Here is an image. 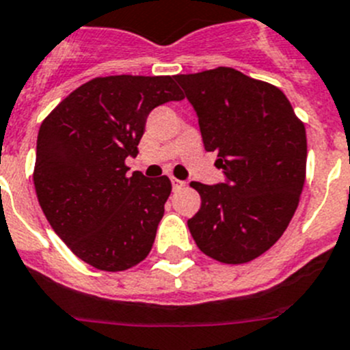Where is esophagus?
<instances>
[{"instance_id": "34e87169", "label": "esophagus", "mask_w": 350, "mask_h": 350, "mask_svg": "<svg viewBox=\"0 0 350 350\" xmlns=\"http://www.w3.org/2000/svg\"><path fill=\"white\" fill-rule=\"evenodd\" d=\"M171 181H172V188H174V190H181V188L185 187V181H181V179L171 178Z\"/></svg>"}]
</instances>
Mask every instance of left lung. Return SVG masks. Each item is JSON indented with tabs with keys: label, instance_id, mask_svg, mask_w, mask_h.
Listing matches in <instances>:
<instances>
[{
	"label": "left lung",
	"instance_id": "8db88e82",
	"mask_svg": "<svg viewBox=\"0 0 350 350\" xmlns=\"http://www.w3.org/2000/svg\"><path fill=\"white\" fill-rule=\"evenodd\" d=\"M198 116L204 148L216 152L225 183L190 187L200 209L188 219L198 250L239 265L284 234L305 183L307 136L291 103L273 85L234 68L176 75Z\"/></svg>",
	"mask_w": 350,
	"mask_h": 350
}]
</instances>
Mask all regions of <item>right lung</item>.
<instances>
[{
    "mask_svg": "<svg viewBox=\"0 0 350 350\" xmlns=\"http://www.w3.org/2000/svg\"><path fill=\"white\" fill-rule=\"evenodd\" d=\"M174 77H99L43 120L33 181L53 232L80 260L105 272L137 265L152 251L167 176L129 174L153 108L181 100Z\"/></svg>",
    "mask_w": 350,
    "mask_h": 350,
    "instance_id": "add662e5",
    "label": "right lung"
}]
</instances>
